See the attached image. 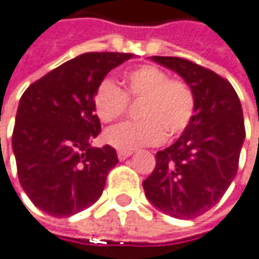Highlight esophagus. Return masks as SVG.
I'll list each match as a JSON object with an SVG mask.
<instances>
[{"label": "esophagus", "mask_w": 259, "mask_h": 259, "mask_svg": "<svg viewBox=\"0 0 259 259\" xmlns=\"http://www.w3.org/2000/svg\"><path fill=\"white\" fill-rule=\"evenodd\" d=\"M132 154H133L132 151H123V149L117 151V157H118V160H126V158L130 157Z\"/></svg>", "instance_id": "34e87169"}]
</instances>
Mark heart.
<instances>
[{
    "instance_id": "b5f03b06",
    "label": "heart",
    "mask_w": 259,
    "mask_h": 259,
    "mask_svg": "<svg viewBox=\"0 0 259 259\" xmlns=\"http://www.w3.org/2000/svg\"><path fill=\"white\" fill-rule=\"evenodd\" d=\"M124 91L105 79L94 95V107L104 123H113L127 113L129 101H141V120L123 123L105 132V141L118 149L130 151L141 146L158 145L165 133L175 138L190 124L195 110V92L182 79H173L165 70L144 64L129 70L124 77Z\"/></svg>"
}]
</instances>
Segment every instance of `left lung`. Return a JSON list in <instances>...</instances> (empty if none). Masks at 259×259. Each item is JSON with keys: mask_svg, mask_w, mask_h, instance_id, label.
Here are the masks:
<instances>
[{"mask_svg": "<svg viewBox=\"0 0 259 259\" xmlns=\"http://www.w3.org/2000/svg\"><path fill=\"white\" fill-rule=\"evenodd\" d=\"M152 60L190 84L196 110L183 135L157 152L145 195L171 217L196 219L220 201L237 173L246 135L242 105L230 82L212 70L180 57Z\"/></svg>", "mask_w": 259, "mask_h": 259, "instance_id": "1", "label": "left lung"}]
</instances>
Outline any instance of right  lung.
<instances>
[{
    "instance_id": "add662e5",
    "label": "right lung",
    "mask_w": 259,
    "mask_h": 259,
    "mask_svg": "<svg viewBox=\"0 0 259 259\" xmlns=\"http://www.w3.org/2000/svg\"><path fill=\"white\" fill-rule=\"evenodd\" d=\"M132 57L82 54L24 91L13 130V152L22 188L44 212L70 217L102 195L118 158L110 145H89L101 132L94 95L107 73Z\"/></svg>"
}]
</instances>
